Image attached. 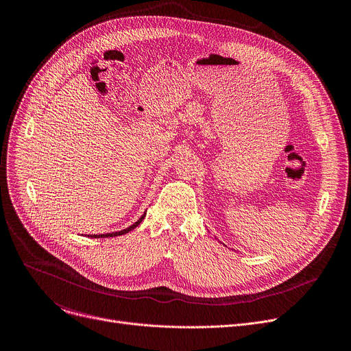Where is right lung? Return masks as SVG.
Listing matches in <instances>:
<instances>
[{"instance_id":"obj_1","label":"right lung","mask_w":351,"mask_h":351,"mask_svg":"<svg viewBox=\"0 0 351 351\" xmlns=\"http://www.w3.org/2000/svg\"><path fill=\"white\" fill-rule=\"evenodd\" d=\"M147 213V211H145ZM145 213L133 223V225H130L129 228H126V229H123V230H119V232H112V233H101V234H87V237H94V239H98V237H115V236H121V234H125V233H129L130 230H133L134 228H137L140 223H141V221L144 219V217H145Z\"/></svg>"}]
</instances>
